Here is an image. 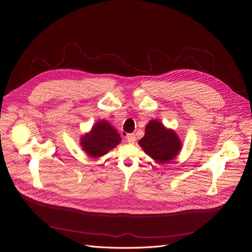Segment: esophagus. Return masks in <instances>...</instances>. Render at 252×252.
Here are the masks:
<instances>
[{"label": "esophagus", "instance_id": "esophagus-1", "mask_svg": "<svg viewBox=\"0 0 252 252\" xmlns=\"http://www.w3.org/2000/svg\"><path fill=\"white\" fill-rule=\"evenodd\" d=\"M126 141L129 143V144H134L135 141H136V136L135 134H128L126 136Z\"/></svg>", "mask_w": 252, "mask_h": 252}]
</instances>
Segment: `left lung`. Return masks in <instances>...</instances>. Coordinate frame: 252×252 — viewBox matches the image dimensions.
<instances>
[{
    "instance_id": "left-lung-1",
    "label": "left lung",
    "mask_w": 252,
    "mask_h": 252,
    "mask_svg": "<svg viewBox=\"0 0 252 252\" xmlns=\"http://www.w3.org/2000/svg\"><path fill=\"white\" fill-rule=\"evenodd\" d=\"M145 129L139 145L156 162L167 163L181 151L182 143L174 129L166 128L157 121H150Z\"/></svg>"
}]
</instances>
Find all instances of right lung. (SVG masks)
Segmentation results:
<instances>
[{
	"label": "right lung",
	"instance_id": "obj_1",
	"mask_svg": "<svg viewBox=\"0 0 252 252\" xmlns=\"http://www.w3.org/2000/svg\"><path fill=\"white\" fill-rule=\"evenodd\" d=\"M121 141V135L107 121H100L81 138V146L91 157L97 158L115 148Z\"/></svg>",
	"mask_w": 252,
	"mask_h": 252
}]
</instances>
